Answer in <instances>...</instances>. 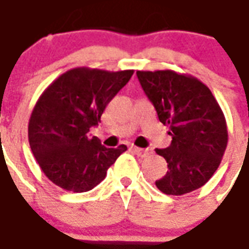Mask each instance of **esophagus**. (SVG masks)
Masks as SVG:
<instances>
[{"label":"esophagus","instance_id":"obj_1","mask_svg":"<svg viewBox=\"0 0 249 249\" xmlns=\"http://www.w3.org/2000/svg\"><path fill=\"white\" fill-rule=\"evenodd\" d=\"M130 151L133 152L135 155H137V156H140V157H145L152 153L151 149H142V148H137V146H130Z\"/></svg>","mask_w":249,"mask_h":249}]
</instances>
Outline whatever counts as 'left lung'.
<instances>
[{"mask_svg":"<svg viewBox=\"0 0 249 249\" xmlns=\"http://www.w3.org/2000/svg\"><path fill=\"white\" fill-rule=\"evenodd\" d=\"M159 120L169 128L171 145L156 149L168 172L156 181L165 195L180 196L203 187L219 168L228 130L223 110L207 85L173 71H137Z\"/></svg>","mask_w":249,"mask_h":249,"instance_id":"left-lung-1","label":"left lung"}]
</instances>
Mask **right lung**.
I'll list each match as a JSON object with an SVG mask.
<instances>
[{"instance_id":"right-lung-1","label":"right lung","mask_w":249,"mask_h":249,"mask_svg":"<svg viewBox=\"0 0 249 249\" xmlns=\"http://www.w3.org/2000/svg\"><path fill=\"white\" fill-rule=\"evenodd\" d=\"M133 71L74 68L56 78L36 103L28 126L30 149L52 183L87 192L103 181L126 145L107 148L89 128L100 123L110 100Z\"/></svg>"}]
</instances>
